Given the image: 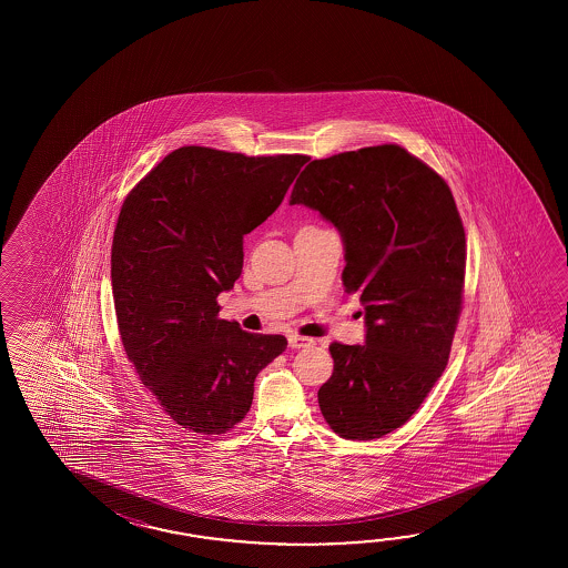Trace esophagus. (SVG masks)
Listing matches in <instances>:
<instances>
[{"instance_id":"esophagus-1","label":"esophagus","mask_w":568,"mask_h":568,"mask_svg":"<svg viewBox=\"0 0 568 568\" xmlns=\"http://www.w3.org/2000/svg\"><path fill=\"white\" fill-rule=\"evenodd\" d=\"M313 338L301 337V335H288V345L292 349H302V347H308L313 345Z\"/></svg>"}]
</instances>
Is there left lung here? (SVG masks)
Masks as SVG:
<instances>
[{"mask_svg":"<svg viewBox=\"0 0 568 568\" xmlns=\"http://www.w3.org/2000/svg\"><path fill=\"white\" fill-rule=\"evenodd\" d=\"M290 205L341 233L343 284L357 294L365 343H333L335 369L318 389L328 426L374 440L420 408L447 367L463 304L467 243L447 182L396 144L313 160Z\"/></svg>","mask_w":568,"mask_h":568,"instance_id":"obj_1","label":"left lung"}]
</instances>
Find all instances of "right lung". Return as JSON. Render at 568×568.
<instances>
[{
	"label": "right lung",
	"instance_id": "add662e5",
	"mask_svg": "<svg viewBox=\"0 0 568 568\" xmlns=\"http://www.w3.org/2000/svg\"><path fill=\"white\" fill-rule=\"evenodd\" d=\"M308 156L170 152L121 205L111 286L121 343L162 410L223 435L252 408L255 375L288 341L219 318L243 267V235L278 209Z\"/></svg>",
	"mask_w": 568,
	"mask_h": 568
}]
</instances>
